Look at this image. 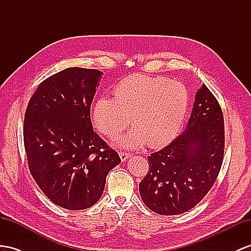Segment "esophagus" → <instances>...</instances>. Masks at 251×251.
Masks as SVG:
<instances>
[{"label": "esophagus", "instance_id": "1", "mask_svg": "<svg viewBox=\"0 0 251 251\" xmlns=\"http://www.w3.org/2000/svg\"><path fill=\"white\" fill-rule=\"evenodd\" d=\"M119 155H120V158H121L122 161H126V160L131 156L130 153H127V152H124V151H120Z\"/></svg>", "mask_w": 251, "mask_h": 251}]
</instances>
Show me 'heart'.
Instances as JSON below:
<instances>
[{"mask_svg":"<svg viewBox=\"0 0 251 251\" xmlns=\"http://www.w3.org/2000/svg\"><path fill=\"white\" fill-rule=\"evenodd\" d=\"M188 106L189 93L183 83L136 74L119 83L114 99L101 96L96 100L93 121L109 138L118 136L131 121L134 127L119 138L118 143L126 149H138L145 143L157 149L176 138Z\"/></svg>","mask_w":251,"mask_h":251,"instance_id":"obj_1","label":"heart"}]
</instances>
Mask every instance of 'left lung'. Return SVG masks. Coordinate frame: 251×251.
<instances>
[{
	"mask_svg": "<svg viewBox=\"0 0 251 251\" xmlns=\"http://www.w3.org/2000/svg\"><path fill=\"white\" fill-rule=\"evenodd\" d=\"M224 145L222 108L203 83L195 94L183 133L149 156V173L139 183L147 208L161 215L182 214L194 208L213 187Z\"/></svg>",
	"mask_w": 251,
	"mask_h": 251,
	"instance_id": "left-lung-1",
	"label": "left lung"
}]
</instances>
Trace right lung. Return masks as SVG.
<instances>
[{
	"label": "right lung",
	"instance_id": "obj_1",
	"mask_svg": "<svg viewBox=\"0 0 251 251\" xmlns=\"http://www.w3.org/2000/svg\"><path fill=\"white\" fill-rule=\"evenodd\" d=\"M102 72L68 68L43 80L24 117L28 168L54 203L85 210L99 201L119 153L93 130L90 107Z\"/></svg>",
	"mask_w": 251,
	"mask_h": 251
}]
</instances>
